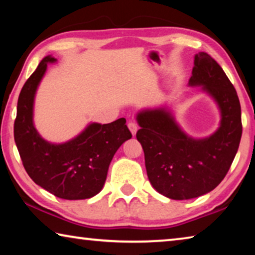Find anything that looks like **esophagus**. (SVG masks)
Here are the masks:
<instances>
[{
	"mask_svg": "<svg viewBox=\"0 0 255 255\" xmlns=\"http://www.w3.org/2000/svg\"><path fill=\"white\" fill-rule=\"evenodd\" d=\"M128 128H129V130H130V132H131V135L132 136H135L136 135V132H137V125L133 123V122H129L128 123Z\"/></svg>",
	"mask_w": 255,
	"mask_h": 255,
	"instance_id": "esophagus-1",
	"label": "esophagus"
}]
</instances>
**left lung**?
I'll use <instances>...</instances> for the list:
<instances>
[{"label": "left lung", "instance_id": "1", "mask_svg": "<svg viewBox=\"0 0 255 255\" xmlns=\"http://www.w3.org/2000/svg\"><path fill=\"white\" fill-rule=\"evenodd\" d=\"M190 86H202L221 110V126L201 139L188 136L165 108L138 112L137 140L145 155L150 184L161 195L187 200L206 195L225 178L242 137L241 105L236 90L216 60L195 56Z\"/></svg>", "mask_w": 255, "mask_h": 255}]
</instances>
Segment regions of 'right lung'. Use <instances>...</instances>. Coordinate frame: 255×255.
<instances>
[{"mask_svg":"<svg viewBox=\"0 0 255 255\" xmlns=\"http://www.w3.org/2000/svg\"><path fill=\"white\" fill-rule=\"evenodd\" d=\"M46 56L25 82L18 99L14 140L25 171L34 183L67 200L89 199L106 182L110 162L118 148L130 139L126 119L90 124L79 136L63 144L45 140L33 126V101L47 64Z\"/></svg>","mask_w":255,"mask_h":255,"instance_id":"right-lung-1","label":"right lung"}]
</instances>
